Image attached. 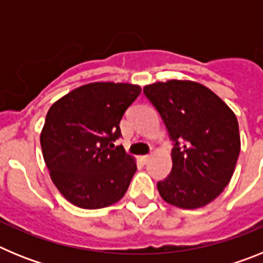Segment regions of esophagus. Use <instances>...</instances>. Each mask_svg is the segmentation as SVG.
<instances>
[{
    "label": "esophagus",
    "mask_w": 263,
    "mask_h": 263,
    "mask_svg": "<svg viewBox=\"0 0 263 263\" xmlns=\"http://www.w3.org/2000/svg\"><path fill=\"white\" fill-rule=\"evenodd\" d=\"M141 160H142L143 163H147L148 160H150V155H142V157H141Z\"/></svg>",
    "instance_id": "1"
}]
</instances>
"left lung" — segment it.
I'll return each instance as SVG.
<instances>
[{
  "label": "left lung",
  "mask_w": 263,
  "mask_h": 263,
  "mask_svg": "<svg viewBox=\"0 0 263 263\" xmlns=\"http://www.w3.org/2000/svg\"><path fill=\"white\" fill-rule=\"evenodd\" d=\"M143 93L174 141L173 170L157 184L160 196L183 210L206 205L234 173L241 147L236 115L210 88L195 81H159L146 85Z\"/></svg>",
  "instance_id": "1"
}]
</instances>
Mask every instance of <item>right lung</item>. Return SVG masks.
Masks as SVG:
<instances>
[{"label": "right lung", "instance_id": "obj_1", "mask_svg": "<svg viewBox=\"0 0 263 263\" xmlns=\"http://www.w3.org/2000/svg\"><path fill=\"white\" fill-rule=\"evenodd\" d=\"M141 93L139 85L90 83L48 109L41 146L53 184L69 203L99 210L124 197L137 171L122 146L120 121Z\"/></svg>", "mask_w": 263, "mask_h": 263}]
</instances>
